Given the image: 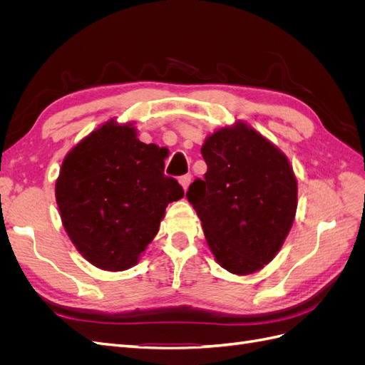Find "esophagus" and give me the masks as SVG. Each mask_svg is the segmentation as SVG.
<instances>
[{"mask_svg": "<svg viewBox=\"0 0 365 365\" xmlns=\"http://www.w3.org/2000/svg\"><path fill=\"white\" fill-rule=\"evenodd\" d=\"M190 182H192V175H184V176H181V178H180V184L182 185L184 190L189 189Z\"/></svg>", "mask_w": 365, "mask_h": 365, "instance_id": "1", "label": "esophagus"}]
</instances>
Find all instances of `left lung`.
<instances>
[{
    "label": "left lung",
    "mask_w": 365,
    "mask_h": 365,
    "mask_svg": "<svg viewBox=\"0 0 365 365\" xmlns=\"http://www.w3.org/2000/svg\"><path fill=\"white\" fill-rule=\"evenodd\" d=\"M204 180L185 193L215 260L231 274L260 271L277 256L297 212V178L284 153L242 120L207 135Z\"/></svg>",
    "instance_id": "obj_1"
}]
</instances>
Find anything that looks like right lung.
<instances>
[{"mask_svg":"<svg viewBox=\"0 0 365 365\" xmlns=\"http://www.w3.org/2000/svg\"><path fill=\"white\" fill-rule=\"evenodd\" d=\"M135 121H105L65 155L54 185L62 225L96 268L125 271L157 236L165 207L184 196L164 176L168 149L138 140Z\"/></svg>","mask_w":365,"mask_h":365,"instance_id":"1","label":"right lung"}]
</instances>
